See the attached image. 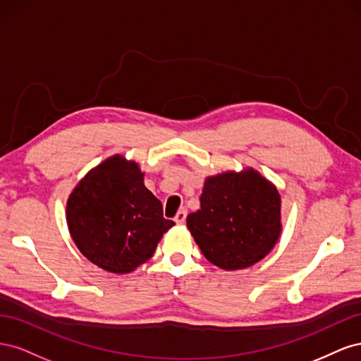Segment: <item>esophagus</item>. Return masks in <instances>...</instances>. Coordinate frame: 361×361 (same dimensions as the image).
Listing matches in <instances>:
<instances>
[{
	"instance_id": "1",
	"label": "esophagus",
	"mask_w": 361,
	"mask_h": 361,
	"mask_svg": "<svg viewBox=\"0 0 361 361\" xmlns=\"http://www.w3.org/2000/svg\"><path fill=\"white\" fill-rule=\"evenodd\" d=\"M185 220H187V211L180 209V211L176 214V216H174V221L182 224V223H185Z\"/></svg>"
}]
</instances>
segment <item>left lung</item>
<instances>
[{"instance_id":"obj_1","label":"left lung","mask_w":361,"mask_h":361,"mask_svg":"<svg viewBox=\"0 0 361 361\" xmlns=\"http://www.w3.org/2000/svg\"><path fill=\"white\" fill-rule=\"evenodd\" d=\"M280 194L255 170L206 179L187 226L203 256L223 269L257 264L280 235Z\"/></svg>"}]
</instances>
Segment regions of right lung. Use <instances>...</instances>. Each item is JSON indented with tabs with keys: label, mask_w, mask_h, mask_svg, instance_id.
Listing matches in <instances>:
<instances>
[{
	"label": "right lung",
	"mask_w": 361,
	"mask_h": 361,
	"mask_svg": "<svg viewBox=\"0 0 361 361\" xmlns=\"http://www.w3.org/2000/svg\"><path fill=\"white\" fill-rule=\"evenodd\" d=\"M68 226L76 247L99 268L126 274L155 253L174 221L143 182L133 161L113 157L76 185L68 200Z\"/></svg>",
	"instance_id": "1"
}]
</instances>
